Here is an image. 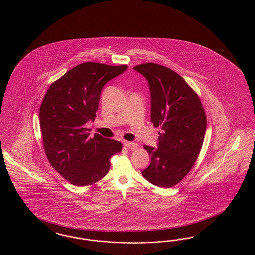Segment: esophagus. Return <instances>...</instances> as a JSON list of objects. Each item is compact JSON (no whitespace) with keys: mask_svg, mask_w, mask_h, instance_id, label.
<instances>
[{"mask_svg":"<svg viewBox=\"0 0 255 255\" xmlns=\"http://www.w3.org/2000/svg\"><path fill=\"white\" fill-rule=\"evenodd\" d=\"M124 146L127 147V148H129V149H135L136 147H138L137 144H135L133 142H128V141H124Z\"/></svg>","mask_w":255,"mask_h":255,"instance_id":"34e87169","label":"esophagus"}]
</instances>
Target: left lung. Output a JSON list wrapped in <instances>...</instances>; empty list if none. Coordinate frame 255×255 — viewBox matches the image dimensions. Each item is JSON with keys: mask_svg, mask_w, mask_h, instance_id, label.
<instances>
[{"mask_svg": "<svg viewBox=\"0 0 255 255\" xmlns=\"http://www.w3.org/2000/svg\"><path fill=\"white\" fill-rule=\"evenodd\" d=\"M148 81L151 123L160 127L158 148L144 146L151 162L143 177L153 185H177L196 162L207 128L200 98L178 73L153 62L133 67Z\"/></svg>", "mask_w": 255, "mask_h": 255, "instance_id": "8db88e82", "label": "left lung"}]
</instances>
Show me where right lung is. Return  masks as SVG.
Listing matches in <instances>:
<instances>
[{"label": "right lung", "instance_id": "add662e5", "mask_svg": "<svg viewBox=\"0 0 255 255\" xmlns=\"http://www.w3.org/2000/svg\"><path fill=\"white\" fill-rule=\"evenodd\" d=\"M127 65L80 63L49 86L39 110L46 158L73 185H92L104 178L110 159L122 151L119 141L95 133L89 137L85 124L94 121L104 85L124 73Z\"/></svg>", "mask_w": 255, "mask_h": 255}]
</instances>
